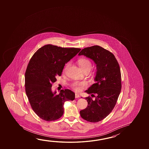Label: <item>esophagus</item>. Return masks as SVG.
<instances>
[{
    "label": "esophagus",
    "mask_w": 149,
    "mask_h": 149,
    "mask_svg": "<svg viewBox=\"0 0 149 149\" xmlns=\"http://www.w3.org/2000/svg\"><path fill=\"white\" fill-rule=\"evenodd\" d=\"M79 97V95H78V93H75V98H77Z\"/></svg>",
    "instance_id": "esophagus-1"
}]
</instances>
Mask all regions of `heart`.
I'll use <instances>...</instances> for the list:
<instances>
[{"label":"heart","instance_id":"obj_1","mask_svg":"<svg viewBox=\"0 0 149 149\" xmlns=\"http://www.w3.org/2000/svg\"><path fill=\"white\" fill-rule=\"evenodd\" d=\"M78 62L79 65L83 71H84L86 70H91L92 65H91V63L90 60H89L88 59L81 58L78 60ZM69 65H70L69 63L66 64V65L64 68V71H66V70L68 68ZM71 86V87L76 92H80L83 90L84 88L87 87V84L85 81H75L72 83Z\"/></svg>","mask_w":149,"mask_h":149}]
</instances>
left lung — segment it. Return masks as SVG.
<instances>
[{"label": "left lung", "instance_id": "1", "mask_svg": "<svg viewBox=\"0 0 149 149\" xmlns=\"http://www.w3.org/2000/svg\"><path fill=\"white\" fill-rule=\"evenodd\" d=\"M78 55L92 59L97 65L95 83L86 92L97 95L95 100L90 96L86 97L88 105L80 114L88 122H99L112 111L117 102L122 88L120 65L112 52L99 46L85 48Z\"/></svg>", "mask_w": 149, "mask_h": 149}]
</instances>
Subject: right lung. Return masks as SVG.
Segmentation results:
<instances>
[{"mask_svg":"<svg viewBox=\"0 0 149 149\" xmlns=\"http://www.w3.org/2000/svg\"><path fill=\"white\" fill-rule=\"evenodd\" d=\"M81 50L49 44L37 50L30 60L25 74V92L32 109L42 120L59 119L63 114L64 102L74 100L75 93L71 90L62 89L57 95L51 87L65 63Z\"/></svg>","mask_w":149,"mask_h":149,"instance_id":"add662e5","label":"right lung"}]
</instances>
